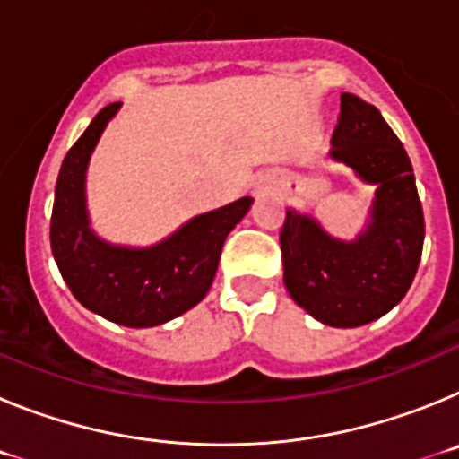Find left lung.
Segmentation results:
<instances>
[{"mask_svg": "<svg viewBox=\"0 0 459 459\" xmlns=\"http://www.w3.org/2000/svg\"><path fill=\"white\" fill-rule=\"evenodd\" d=\"M331 144L335 160L379 186L370 227L342 243L287 209L280 250L291 299L322 324L354 328L386 315L411 287L423 253V206L403 142L375 105L342 93Z\"/></svg>", "mask_w": 459, "mask_h": 459, "instance_id": "left-lung-1", "label": "left lung"}]
</instances>
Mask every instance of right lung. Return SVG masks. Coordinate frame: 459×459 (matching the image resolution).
Listing matches in <instances>:
<instances>
[{"mask_svg": "<svg viewBox=\"0 0 459 459\" xmlns=\"http://www.w3.org/2000/svg\"><path fill=\"white\" fill-rule=\"evenodd\" d=\"M119 105H105L64 158L55 188L50 246L68 290L84 307L121 326L147 328L179 317L204 299L222 243L253 200L241 197L193 218L168 241L147 250L108 246L93 237L84 211V169Z\"/></svg>", "mask_w": 459, "mask_h": 459, "instance_id": "right-lung-1", "label": "right lung"}]
</instances>
